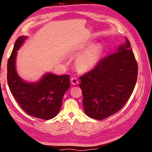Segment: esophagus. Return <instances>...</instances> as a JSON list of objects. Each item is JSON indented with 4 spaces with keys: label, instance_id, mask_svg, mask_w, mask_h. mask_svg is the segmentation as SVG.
Here are the masks:
<instances>
[{
    "label": "esophagus",
    "instance_id": "obj_1",
    "mask_svg": "<svg viewBox=\"0 0 152 152\" xmlns=\"http://www.w3.org/2000/svg\"><path fill=\"white\" fill-rule=\"evenodd\" d=\"M78 80L76 78H71V83L73 84V85H76V84H78Z\"/></svg>",
    "mask_w": 152,
    "mask_h": 152
}]
</instances>
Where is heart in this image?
I'll return each mask as SVG.
<instances>
[{"label":"heart","instance_id":"heart-1","mask_svg":"<svg viewBox=\"0 0 152 152\" xmlns=\"http://www.w3.org/2000/svg\"><path fill=\"white\" fill-rule=\"evenodd\" d=\"M91 45V42H90L84 43L78 48V51L80 52L85 50ZM102 51V46L101 43H96L92 45L76 58V66L77 68L83 72L92 70L99 61Z\"/></svg>","mask_w":152,"mask_h":152}]
</instances>
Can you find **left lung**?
<instances>
[{"label": "left lung", "mask_w": 152, "mask_h": 152, "mask_svg": "<svg viewBox=\"0 0 152 152\" xmlns=\"http://www.w3.org/2000/svg\"><path fill=\"white\" fill-rule=\"evenodd\" d=\"M137 70L130 43L126 38L115 52L80 78L86 114L92 119L102 120L119 111L134 90Z\"/></svg>", "instance_id": "obj_1"}]
</instances>
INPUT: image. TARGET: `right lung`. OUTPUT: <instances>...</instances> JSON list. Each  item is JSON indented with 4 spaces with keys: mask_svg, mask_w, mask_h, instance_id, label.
Masks as SVG:
<instances>
[{
    "mask_svg": "<svg viewBox=\"0 0 152 152\" xmlns=\"http://www.w3.org/2000/svg\"><path fill=\"white\" fill-rule=\"evenodd\" d=\"M27 36H20L15 43L7 63V82L12 96L24 111L31 116L49 120L60 112L64 94L70 86V76L45 73L37 82L20 78L16 68L17 51Z\"/></svg>",
    "mask_w": 152,
    "mask_h": 152,
    "instance_id": "obj_1",
    "label": "right lung"
}]
</instances>
